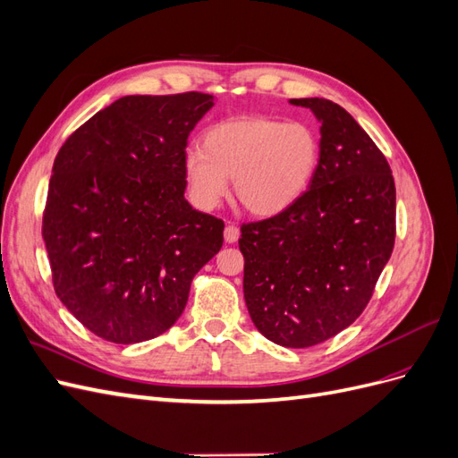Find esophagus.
<instances>
[{
	"mask_svg": "<svg viewBox=\"0 0 458 458\" xmlns=\"http://www.w3.org/2000/svg\"><path fill=\"white\" fill-rule=\"evenodd\" d=\"M224 239H225V242H229V244L237 242V241H239V227H234V225H231V224L225 225Z\"/></svg>",
	"mask_w": 458,
	"mask_h": 458,
	"instance_id": "1",
	"label": "esophagus"
}]
</instances>
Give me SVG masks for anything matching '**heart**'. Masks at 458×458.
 <instances>
[{
	"mask_svg": "<svg viewBox=\"0 0 458 458\" xmlns=\"http://www.w3.org/2000/svg\"><path fill=\"white\" fill-rule=\"evenodd\" d=\"M202 148H189L183 174L191 199L202 210L227 197L254 216H275L310 187L318 165V137L303 122L239 116L206 130Z\"/></svg>",
	"mask_w": 458,
	"mask_h": 458,
	"instance_id": "1",
	"label": "heart"
}]
</instances>
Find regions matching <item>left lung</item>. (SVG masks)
Instances as JSON below:
<instances>
[{
	"label": "left lung",
	"mask_w": 458,
	"mask_h": 458,
	"mask_svg": "<svg viewBox=\"0 0 458 458\" xmlns=\"http://www.w3.org/2000/svg\"><path fill=\"white\" fill-rule=\"evenodd\" d=\"M321 123L310 189L286 210L242 225L244 301L284 348H310L363 313L394 250L395 183L378 147L340 105L290 99Z\"/></svg>",
	"instance_id": "1"
}]
</instances>
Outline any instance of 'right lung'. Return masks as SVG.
<instances>
[{"mask_svg": "<svg viewBox=\"0 0 458 458\" xmlns=\"http://www.w3.org/2000/svg\"><path fill=\"white\" fill-rule=\"evenodd\" d=\"M214 95H126L78 128L53 162L44 241L55 293L93 335L157 338L182 317L224 221L185 200L189 133Z\"/></svg>", "mask_w": 458, "mask_h": 458, "instance_id": "add662e5", "label": "right lung"}]
</instances>
